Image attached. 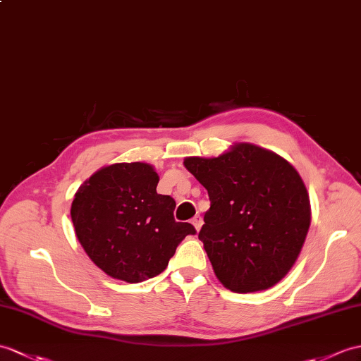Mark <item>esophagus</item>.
I'll list each match as a JSON object with an SVG mask.
<instances>
[{
  "label": "esophagus",
  "instance_id": "1",
  "mask_svg": "<svg viewBox=\"0 0 361 361\" xmlns=\"http://www.w3.org/2000/svg\"><path fill=\"white\" fill-rule=\"evenodd\" d=\"M192 224H194L195 231L198 232L201 229V226H203V220H201L200 215H197V216H194V219H192Z\"/></svg>",
  "mask_w": 361,
  "mask_h": 361
}]
</instances>
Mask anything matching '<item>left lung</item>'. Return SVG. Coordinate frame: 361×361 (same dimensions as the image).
<instances>
[{"label":"left lung","instance_id":"left-lung-1","mask_svg":"<svg viewBox=\"0 0 361 361\" xmlns=\"http://www.w3.org/2000/svg\"><path fill=\"white\" fill-rule=\"evenodd\" d=\"M211 207L198 238L216 279L238 294L266 290L295 264L311 226V201L288 160L252 142L219 157H186Z\"/></svg>","mask_w":361,"mask_h":361}]
</instances>
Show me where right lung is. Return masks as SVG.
I'll return each instance as SVG.
<instances>
[{
	"instance_id": "add662e5",
	"label": "right lung",
	"mask_w": 361,
	"mask_h": 361,
	"mask_svg": "<svg viewBox=\"0 0 361 361\" xmlns=\"http://www.w3.org/2000/svg\"><path fill=\"white\" fill-rule=\"evenodd\" d=\"M160 177L149 163L98 169L73 197L71 216L85 252L109 276L140 283L163 272L195 228L173 219L175 200L157 194Z\"/></svg>"
}]
</instances>
